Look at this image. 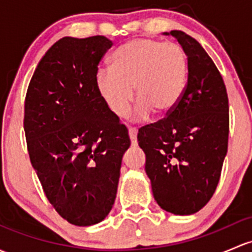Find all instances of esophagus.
Returning <instances> with one entry per match:
<instances>
[{"label": "esophagus", "mask_w": 252, "mask_h": 252, "mask_svg": "<svg viewBox=\"0 0 252 252\" xmlns=\"http://www.w3.org/2000/svg\"><path fill=\"white\" fill-rule=\"evenodd\" d=\"M129 137H130V140H131V145H133V146H137V130H136V128L129 126Z\"/></svg>", "instance_id": "esophagus-1"}]
</instances>
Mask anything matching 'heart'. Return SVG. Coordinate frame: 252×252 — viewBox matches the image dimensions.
Returning <instances> with one entry per match:
<instances>
[{
	"mask_svg": "<svg viewBox=\"0 0 252 252\" xmlns=\"http://www.w3.org/2000/svg\"><path fill=\"white\" fill-rule=\"evenodd\" d=\"M187 57L175 43L151 38L129 41L111 57V67L96 72V88L108 110L126 117L135 95L134 117L145 119L155 111L166 115L177 105L186 88Z\"/></svg>",
	"mask_w": 252,
	"mask_h": 252,
	"instance_id": "1",
	"label": "heart"
}]
</instances>
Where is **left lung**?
I'll use <instances>...</instances> for the list:
<instances>
[{"instance_id":"1","label":"left lung","mask_w":252,"mask_h":252,"mask_svg":"<svg viewBox=\"0 0 252 252\" xmlns=\"http://www.w3.org/2000/svg\"><path fill=\"white\" fill-rule=\"evenodd\" d=\"M163 35L175 37L186 54V89L166 118L139 129L137 141L158 205L174 215H192L219 184L228 146V96L199 42L179 30Z\"/></svg>"}]
</instances>
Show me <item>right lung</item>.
Segmentation results:
<instances>
[{
    "label": "right lung",
    "instance_id": "right-lung-1",
    "mask_svg": "<svg viewBox=\"0 0 252 252\" xmlns=\"http://www.w3.org/2000/svg\"><path fill=\"white\" fill-rule=\"evenodd\" d=\"M105 36L63 37L37 65L25 99L29 155L47 198L75 226L101 222L115 204L128 129L96 88Z\"/></svg>",
    "mask_w": 252,
    "mask_h": 252
}]
</instances>
